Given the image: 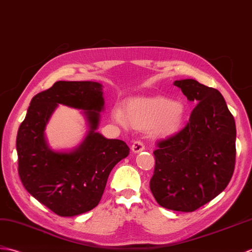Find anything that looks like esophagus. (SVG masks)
Instances as JSON below:
<instances>
[{
	"label": "esophagus",
	"mask_w": 252,
	"mask_h": 252,
	"mask_svg": "<svg viewBox=\"0 0 252 252\" xmlns=\"http://www.w3.org/2000/svg\"><path fill=\"white\" fill-rule=\"evenodd\" d=\"M131 150H132L133 153H139V152H141V151L145 150V147H144V144L141 141L137 140V141H135V142L132 143Z\"/></svg>",
	"instance_id": "34e87169"
}]
</instances>
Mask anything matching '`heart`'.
I'll return each mask as SVG.
<instances>
[{"mask_svg":"<svg viewBox=\"0 0 252 252\" xmlns=\"http://www.w3.org/2000/svg\"><path fill=\"white\" fill-rule=\"evenodd\" d=\"M114 120L122 126L129 124L136 129L151 128L155 136L167 137L180 129L184 119V107L179 101L164 97L138 98L127 102L125 112L114 110Z\"/></svg>","mask_w":252,"mask_h":252,"instance_id":"obj_1","label":"heart"}]
</instances>
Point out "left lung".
Returning a JSON list of instances; mask_svg holds the SVG:
<instances>
[{
  "label": "left lung",
  "mask_w": 252,
  "mask_h": 252,
  "mask_svg": "<svg viewBox=\"0 0 252 252\" xmlns=\"http://www.w3.org/2000/svg\"><path fill=\"white\" fill-rule=\"evenodd\" d=\"M173 85L196 105L180 131L158 142L150 189L164 208L192 212L218 196L231 181L236 127L219 91L192 79Z\"/></svg>",
  "instance_id": "1"
}]
</instances>
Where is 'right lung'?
Instances as JSON below:
<instances>
[{
	"label": "right lung",
	"instance_id": "right-lung-1",
	"mask_svg": "<svg viewBox=\"0 0 252 252\" xmlns=\"http://www.w3.org/2000/svg\"><path fill=\"white\" fill-rule=\"evenodd\" d=\"M58 104L86 111L90 131L72 153L49 149L43 130ZM102 85L96 82H56L32 98L17 133L18 173L25 189L60 217H73L96 207L113 167L129 154L119 139L96 131L103 110Z\"/></svg>",
	"mask_w": 252,
	"mask_h": 252
}]
</instances>
